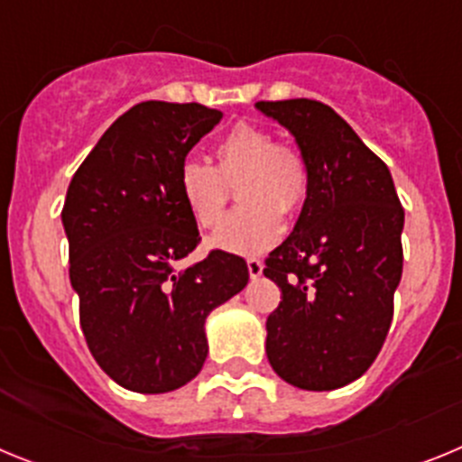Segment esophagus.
<instances>
[{"mask_svg":"<svg viewBox=\"0 0 462 462\" xmlns=\"http://www.w3.org/2000/svg\"><path fill=\"white\" fill-rule=\"evenodd\" d=\"M247 271H250L252 280L261 277V273H263V263H261V259H256V256H250V259H247Z\"/></svg>","mask_w":462,"mask_h":462,"instance_id":"esophagus-1","label":"esophagus"}]
</instances>
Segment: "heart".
<instances>
[{
    "instance_id": "1",
    "label": "heart",
    "mask_w": 462,
    "mask_h": 462,
    "mask_svg": "<svg viewBox=\"0 0 462 462\" xmlns=\"http://www.w3.org/2000/svg\"><path fill=\"white\" fill-rule=\"evenodd\" d=\"M215 166L187 159L178 173V191L201 228H217L226 215L231 189L240 206L228 215L212 245L236 254H259L280 240L282 212L300 210L312 189V171L303 152L275 143L266 129L238 125L212 150Z\"/></svg>"
}]
</instances>
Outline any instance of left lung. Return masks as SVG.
I'll return each instance as SVG.
<instances>
[{
    "mask_svg": "<svg viewBox=\"0 0 462 462\" xmlns=\"http://www.w3.org/2000/svg\"><path fill=\"white\" fill-rule=\"evenodd\" d=\"M308 157L312 189L263 275L282 289L266 354L284 382L333 391L373 365L393 319L405 210L382 159L330 106L259 101Z\"/></svg>",
    "mask_w": 462,
    "mask_h": 462,
    "instance_id": "1",
    "label": "left lung"
}]
</instances>
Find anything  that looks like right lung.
Here are the masks:
<instances>
[{
    "label": "right lung",
    "instance_id": "add662e5",
    "mask_svg": "<svg viewBox=\"0 0 462 462\" xmlns=\"http://www.w3.org/2000/svg\"><path fill=\"white\" fill-rule=\"evenodd\" d=\"M222 113L201 104L143 101L108 126L73 173L62 208L69 277L94 361L136 393H166L201 373L206 317L243 291V256L201 243L178 191L185 157Z\"/></svg>",
    "mask_w": 462,
    "mask_h": 462
}]
</instances>
